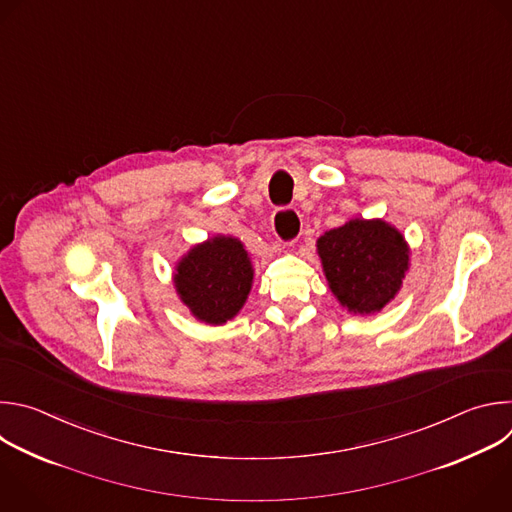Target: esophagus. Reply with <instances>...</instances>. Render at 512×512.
<instances>
[{"label": "esophagus", "mask_w": 512, "mask_h": 512, "mask_svg": "<svg viewBox=\"0 0 512 512\" xmlns=\"http://www.w3.org/2000/svg\"><path fill=\"white\" fill-rule=\"evenodd\" d=\"M272 228L280 242L292 244L300 232V214L296 208H278L272 214Z\"/></svg>", "instance_id": "obj_1"}]
</instances>
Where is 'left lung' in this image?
<instances>
[{
  "label": "left lung",
  "instance_id": "left-lung-1",
  "mask_svg": "<svg viewBox=\"0 0 512 512\" xmlns=\"http://www.w3.org/2000/svg\"><path fill=\"white\" fill-rule=\"evenodd\" d=\"M319 256L331 290L351 313L381 311L395 296L410 250L381 220H351L319 238Z\"/></svg>",
  "mask_w": 512,
  "mask_h": 512
}]
</instances>
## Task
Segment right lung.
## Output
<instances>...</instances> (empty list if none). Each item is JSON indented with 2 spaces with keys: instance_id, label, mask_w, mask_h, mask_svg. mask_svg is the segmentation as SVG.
Returning <instances> with one entry per match:
<instances>
[{
  "instance_id": "right-lung-1",
  "label": "right lung",
  "mask_w": 512,
  "mask_h": 512,
  "mask_svg": "<svg viewBox=\"0 0 512 512\" xmlns=\"http://www.w3.org/2000/svg\"><path fill=\"white\" fill-rule=\"evenodd\" d=\"M252 276L242 242L214 238L193 248L179 262L175 286L199 321L222 325L242 309Z\"/></svg>"
}]
</instances>
